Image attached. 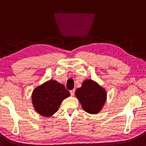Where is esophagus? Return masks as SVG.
Segmentation results:
<instances>
[{
	"mask_svg": "<svg viewBox=\"0 0 146 146\" xmlns=\"http://www.w3.org/2000/svg\"><path fill=\"white\" fill-rule=\"evenodd\" d=\"M70 94H71L72 96H74V95L75 90H74H74H70Z\"/></svg>",
	"mask_w": 146,
	"mask_h": 146,
	"instance_id": "obj_1",
	"label": "esophagus"
}]
</instances>
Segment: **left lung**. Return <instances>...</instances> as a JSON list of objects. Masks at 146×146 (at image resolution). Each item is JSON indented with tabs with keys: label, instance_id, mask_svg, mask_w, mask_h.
<instances>
[{
	"label": "left lung",
	"instance_id": "obj_1",
	"mask_svg": "<svg viewBox=\"0 0 146 146\" xmlns=\"http://www.w3.org/2000/svg\"><path fill=\"white\" fill-rule=\"evenodd\" d=\"M75 95L86 112L95 114L99 113L105 104L107 97L106 91L96 82L87 79L77 88Z\"/></svg>",
	"mask_w": 146,
	"mask_h": 146
}]
</instances>
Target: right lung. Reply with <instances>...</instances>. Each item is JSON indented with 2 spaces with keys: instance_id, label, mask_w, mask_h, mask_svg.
<instances>
[{
  "instance_id": "obj_1",
  "label": "right lung",
  "mask_w": 146,
  "mask_h": 146,
  "mask_svg": "<svg viewBox=\"0 0 146 146\" xmlns=\"http://www.w3.org/2000/svg\"><path fill=\"white\" fill-rule=\"evenodd\" d=\"M70 96V92L63 85L55 80H50L34 90L32 104L38 114L49 117L58 111L62 101Z\"/></svg>"
}]
</instances>
